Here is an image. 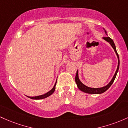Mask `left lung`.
<instances>
[{"instance_id":"8db88e82","label":"left lung","mask_w":128,"mask_h":128,"mask_svg":"<svg viewBox=\"0 0 128 128\" xmlns=\"http://www.w3.org/2000/svg\"><path fill=\"white\" fill-rule=\"evenodd\" d=\"M105 32L106 33V32ZM104 40L106 41H107L108 42H109L110 44V45L112 46L113 48H114L115 52H116V54H117V56L118 57V66H117V69L116 70V73H115L114 77H113L112 79L111 80V81L110 82L109 84H108L106 86H105L102 87V88H90V87H88L86 86H85L84 84H83L82 83L80 82V80L78 78V71H77V72H76V77H75V80H76V83L77 84V87L79 89L80 91L84 92L86 93H88V94H102V93H103L104 92H105L106 90H108L110 88V86L112 85L113 82H114L115 78H116V76H117V72H118V69H119V64H120V60H119V56H118V53L117 52V50H116V45H115L114 42H113L112 40L109 37H103Z\"/></svg>"}]
</instances>
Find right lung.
Listing matches in <instances>:
<instances>
[{
  "mask_svg": "<svg viewBox=\"0 0 128 128\" xmlns=\"http://www.w3.org/2000/svg\"><path fill=\"white\" fill-rule=\"evenodd\" d=\"M56 83H57V81H56V82L55 84H54V87H53V88L51 90V91H50L49 92H48L46 93V94H44V95L36 96V97H29V96H27V97H29V98H30L35 99V100H40V99H43V98H46V97H48L50 96H51V94H52V93L54 92V91H55V90H56Z\"/></svg>",
  "mask_w": 128,
  "mask_h": 128,
  "instance_id": "right-lung-1",
  "label": "right lung"
}]
</instances>
